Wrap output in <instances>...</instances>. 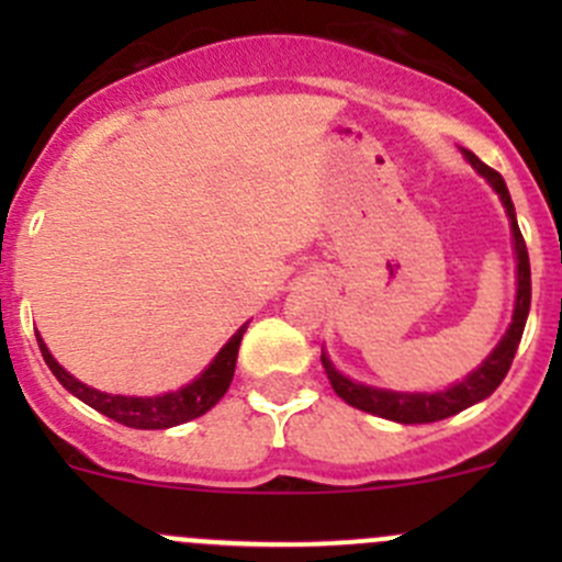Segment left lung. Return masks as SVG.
Returning a JSON list of instances; mask_svg holds the SVG:
<instances>
[{
    "instance_id": "obj_1",
    "label": "left lung",
    "mask_w": 562,
    "mask_h": 562,
    "mask_svg": "<svg viewBox=\"0 0 562 562\" xmlns=\"http://www.w3.org/2000/svg\"><path fill=\"white\" fill-rule=\"evenodd\" d=\"M464 157H468V162L475 168V171L490 181L492 190L501 195L508 220H512L514 255H517V304H514L512 326H508V331L503 334L497 348L486 356L484 364H481L479 370H473L464 381L454 383V386H449L446 391H435V394H407V391H386V389L364 386V383L345 378L342 372L328 361V356L321 353L323 370H326L328 383H331V389L337 391V396H342L348 405L359 407V411L389 418V422H400V424L443 422V418L457 416V413L464 411V407L486 400L492 391L501 386L506 372L512 370L514 353H517L519 339H522V331H525L527 313H530V258H527L522 231H519L517 225V212H514V203H512V195H508L506 181H503L501 173L492 171L490 166H484L473 151H464Z\"/></svg>"
}]
</instances>
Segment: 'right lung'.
I'll use <instances>...</instances> for the list:
<instances>
[{
	"instance_id": "right-lung-1",
	"label": "right lung",
	"mask_w": 562,
	"mask_h": 562,
	"mask_svg": "<svg viewBox=\"0 0 562 562\" xmlns=\"http://www.w3.org/2000/svg\"><path fill=\"white\" fill-rule=\"evenodd\" d=\"M247 331V323L223 345L217 356H214L212 364L201 372L192 383H187L184 389L171 391V394L160 396H122V394H105L87 383L76 381L65 367H59V361L50 356V350L45 348V342L37 334L40 353H43L45 364L54 372L56 381L61 383L72 396H78L81 402H87L89 407H94L103 416L113 418V422L124 424V427L133 429H168L176 424L192 422V418L203 416L206 411H212L223 394L228 391L231 381H234L236 370V356H239L241 337Z\"/></svg>"
}]
</instances>
